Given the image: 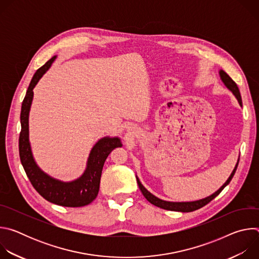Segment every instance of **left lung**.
Returning <instances> with one entry per match:
<instances>
[{"label": "left lung", "mask_w": 259, "mask_h": 259, "mask_svg": "<svg viewBox=\"0 0 259 259\" xmlns=\"http://www.w3.org/2000/svg\"><path fill=\"white\" fill-rule=\"evenodd\" d=\"M219 76H220V79L221 81L224 82V84L227 86V88L229 90H231L233 92V94L236 96V98L238 99L240 105L242 106V97H241V94H240V90L237 86V84L232 80V78L228 75V73L220 69L219 70ZM238 164H239V161L235 167V169L233 170L231 176L229 177V179L226 181V183L224 184L223 187H221L217 192H215L214 194H212L211 196L205 198V199H202V200H198V201H194V202H168V201H164V200H161L157 197H155L153 194H151L149 191H147L142 184L141 182L139 181L138 177L136 176V179H137V183H138V187H139V190L140 192L142 193V195L144 196V198L149 201L150 203H152L153 205L157 206V207H160L162 209H165V210H170V211H178V212H192V211H195V210H198L202 207H204L205 205H207L209 202H211L215 197H217L221 191H223L228 184L231 182L232 178L234 177L235 173H236V170H237V167H238Z\"/></svg>", "instance_id": "1"}]
</instances>
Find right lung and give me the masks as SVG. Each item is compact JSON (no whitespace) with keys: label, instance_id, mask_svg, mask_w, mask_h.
Returning a JSON list of instances; mask_svg holds the SVG:
<instances>
[{"label":"right lung","instance_id":"add662e5","mask_svg":"<svg viewBox=\"0 0 259 259\" xmlns=\"http://www.w3.org/2000/svg\"><path fill=\"white\" fill-rule=\"evenodd\" d=\"M55 58L56 56L52 57L35 71L22 101L20 113L21 131L19 135V157L32 187L45 200L64 207H82L90 204L97 197L104 162L113 150L122 146V142L119 137L101 138L91 150L87 167L83 175L70 182H63L52 178L44 173L35 164L28 140V115L33 96L32 89L49 69Z\"/></svg>","mask_w":259,"mask_h":259}]
</instances>
